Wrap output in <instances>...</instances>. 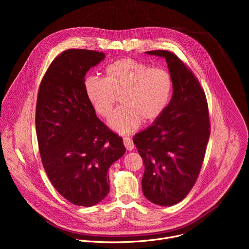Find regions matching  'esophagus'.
<instances>
[{
  "instance_id": "1",
  "label": "esophagus",
  "mask_w": 249,
  "mask_h": 249,
  "mask_svg": "<svg viewBox=\"0 0 249 249\" xmlns=\"http://www.w3.org/2000/svg\"><path fill=\"white\" fill-rule=\"evenodd\" d=\"M123 143H124V146L126 147V149L128 151H132L134 149V147H135L132 139L129 138V137H124L123 138Z\"/></svg>"
}]
</instances>
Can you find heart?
I'll return each instance as SVG.
<instances>
[{
    "label": "heart",
    "mask_w": 249,
    "mask_h": 249,
    "mask_svg": "<svg viewBox=\"0 0 249 249\" xmlns=\"http://www.w3.org/2000/svg\"><path fill=\"white\" fill-rule=\"evenodd\" d=\"M84 88L94 110L105 118L110 116L116 96H120L122 105L114 111L108 125L118 133L127 134L138 129L143 119L151 122L163 113L173 83L166 69L124 58L106 67L103 80L88 77Z\"/></svg>",
    "instance_id": "b5f03b06"
}]
</instances>
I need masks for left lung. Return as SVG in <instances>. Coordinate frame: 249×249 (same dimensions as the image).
Segmentation results:
<instances>
[{"instance_id":"obj_1","label":"left lung","mask_w":249,"mask_h":249,"mask_svg":"<svg viewBox=\"0 0 249 249\" xmlns=\"http://www.w3.org/2000/svg\"><path fill=\"white\" fill-rule=\"evenodd\" d=\"M146 54L165 59L173 91L163 113L133 142L145 165V197L172 206L187 196L199 175L210 137L208 104L198 80L178 57L165 50Z\"/></svg>"}]
</instances>
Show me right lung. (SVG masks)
Returning a JSON list of instances; mask_svg holds the SVG:
<instances>
[{
    "mask_svg": "<svg viewBox=\"0 0 249 249\" xmlns=\"http://www.w3.org/2000/svg\"><path fill=\"white\" fill-rule=\"evenodd\" d=\"M102 52L68 49L45 73L37 95L35 126L42 164L69 202L90 207L109 192L107 171L126 152L122 138L95 115L84 88Z\"/></svg>",
    "mask_w": 249,
    "mask_h": 249,
    "instance_id": "obj_1",
    "label": "right lung"
}]
</instances>
